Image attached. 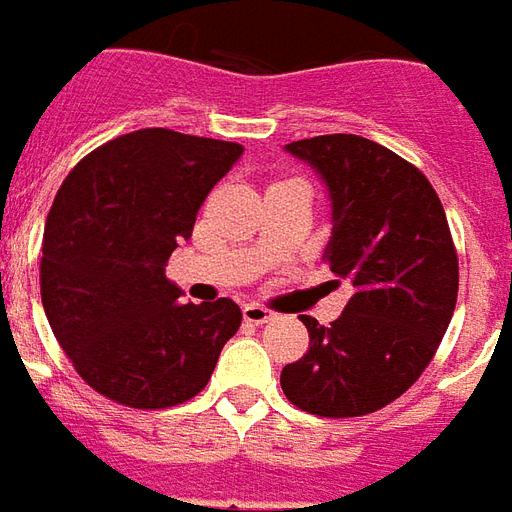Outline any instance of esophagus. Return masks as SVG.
<instances>
[{"instance_id":"1","label":"esophagus","mask_w":512,"mask_h":512,"mask_svg":"<svg viewBox=\"0 0 512 512\" xmlns=\"http://www.w3.org/2000/svg\"><path fill=\"white\" fill-rule=\"evenodd\" d=\"M242 316H245V322L251 324H267L275 319V313L270 311V308H264V305H256V302H251V305H245L242 308Z\"/></svg>"}]
</instances>
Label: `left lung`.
<instances>
[{
  "label": "left lung",
  "mask_w": 512,
  "mask_h": 512,
  "mask_svg": "<svg viewBox=\"0 0 512 512\" xmlns=\"http://www.w3.org/2000/svg\"><path fill=\"white\" fill-rule=\"evenodd\" d=\"M286 152L327 188L333 229L322 259L352 283L330 327L302 316L311 346L281 371L286 398L319 417H360L412 387L447 333L458 256L423 171L352 133L302 138Z\"/></svg>",
  "instance_id": "obj_1"
}]
</instances>
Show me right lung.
Wrapping results in <instances>:
<instances>
[{
	"mask_svg": "<svg viewBox=\"0 0 512 512\" xmlns=\"http://www.w3.org/2000/svg\"><path fill=\"white\" fill-rule=\"evenodd\" d=\"M242 147L166 128L108 141L67 174L43 231L40 297L81 379L117 404L199 395L240 330L237 302H182L166 264Z\"/></svg>",
	"mask_w": 512,
	"mask_h": 512,
	"instance_id": "right-lung-1",
	"label": "right lung"
}]
</instances>
